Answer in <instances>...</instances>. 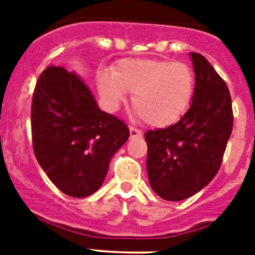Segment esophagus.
<instances>
[{
    "mask_svg": "<svg viewBox=\"0 0 255 255\" xmlns=\"http://www.w3.org/2000/svg\"><path fill=\"white\" fill-rule=\"evenodd\" d=\"M129 130H130V138H131V139L140 138L141 134H143V132H141V130L136 129V128H132V126H130Z\"/></svg>",
    "mask_w": 255,
    "mask_h": 255,
    "instance_id": "34e87169",
    "label": "esophagus"
}]
</instances>
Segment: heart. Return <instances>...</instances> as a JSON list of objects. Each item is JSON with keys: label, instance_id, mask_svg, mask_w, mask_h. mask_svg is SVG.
Instances as JSON below:
<instances>
[{"label": "heart", "instance_id": "heart-1", "mask_svg": "<svg viewBox=\"0 0 255 255\" xmlns=\"http://www.w3.org/2000/svg\"><path fill=\"white\" fill-rule=\"evenodd\" d=\"M98 91L110 108H116L132 93V107L143 120L166 128L185 114L194 96L195 76L190 66L162 58H123L112 73L97 76Z\"/></svg>", "mask_w": 255, "mask_h": 255}]
</instances>
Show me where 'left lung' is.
I'll return each mask as SVG.
<instances>
[{
	"label": "left lung",
	"mask_w": 255,
	"mask_h": 255,
	"mask_svg": "<svg viewBox=\"0 0 255 255\" xmlns=\"http://www.w3.org/2000/svg\"><path fill=\"white\" fill-rule=\"evenodd\" d=\"M195 73L193 101L186 114L166 129L145 132L150 186L164 200L194 195L216 176L233 131L231 96L207 58L190 52Z\"/></svg>",
	"instance_id": "8db88e82"
}]
</instances>
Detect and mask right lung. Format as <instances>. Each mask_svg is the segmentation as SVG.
<instances>
[{"label":"right lung","instance_id":"right-lung-1","mask_svg":"<svg viewBox=\"0 0 255 255\" xmlns=\"http://www.w3.org/2000/svg\"><path fill=\"white\" fill-rule=\"evenodd\" d=\"M129 134L123 120L101 111L76 74L61 66L40 74L31 101L33 149L62 193L84 198L98 190Z\"/></svg>","mask_w":255,"mask_h":255}]
</instances>
